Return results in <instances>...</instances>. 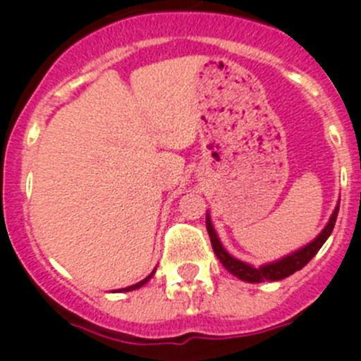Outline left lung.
<instances>
[{
    "instance_id": "left-lung-1",
    "label": "left lung",
    "mask_w": 361,
    "mask_h": 361,
    "mask_svg": "<svg viewBox=\"0 0 361 361\" xmlns=\"http://www.w3.org/2000/svg\"><path fill=\"white\" fill-rule=\"evenodd\" d=\"M337 214H338V206L332 213L330 221L326 224V227L323 228L322 234H319L314 241L309 243L307 246H304L302 250L295 251V253L288 255V257L281 258V260L274 262V264L262 265V267H258V269L251 267V265L245 264V262L231 257V255L225 251L224 246H221L220 239L216 238V232H214L213 225H211L209 216H206V228H207V234H209L211 246H213L214 255H216L218 260L224 264V267L227 269L231 274L238 276L239 279H243V281H248V283L279 281V279H285V278H288L290 274H293V272L300 271V269L304 267V265H307L309 260H311V258L318 253L319 248H322V246L325 245L326 239H329V235L332 234L334 225H336V220H337Z\"/></svg>"
}]
</instances>
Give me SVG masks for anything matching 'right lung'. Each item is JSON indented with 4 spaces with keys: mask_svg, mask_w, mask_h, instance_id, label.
Wrapping results in <instances>:
<instances>
[{
    "mask_svg": "<svg viewBox=\"0 0 361 361\" xmlns=\"http://www.w3.org/2000/svg\"><path fill=\"white\" fill-rule=\"evenodd\" d=\"M154 272H155V271H154ZM154 272H152V274H150V276H147V278H145V279H143V281L136 283V285H133V286H127V288H122V290H118V292H130V290H136V288H140V286H143V285H145V283H147V281H148V279H150V278H152V276H154Z\"/></svg>",
    "mask_w": 361,
    "mask_h": 361,
    "instance_id": "add662e5",
    "label": "right lung"
}]
</instances>
